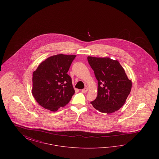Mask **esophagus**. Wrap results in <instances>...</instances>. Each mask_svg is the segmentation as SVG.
Returning <instances> with one entry per match:
<instances>
[{
	"label": "esophagus",
	"mask_w": 159,
	"mask_h": 159,
	"mask_svg": "<svg viewBox=\"0 0 159 159\" xmlns=\"http://www.w3.org/2000/svg\"><path fill=\"white\" fill-rule=\"evenodd\" d=\"M88 88H84V89H83L82 90V92H83V93H86L87 92H88Z\"/></svg>",
	"instance_id": "34e87169"
}]
</instances>
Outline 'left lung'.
Wrapping results in <instances>:
<instances>
[{
	"mask_svg": "<svg viewBox=\"0 0 159 159\" xmlns=\"http://www.w3.org/2000/svg\"><path fill=\"white\" fill-rule=\"evenodd\" d=\"M88 61L98 80V95L91 104L99 111L110 114L121 108L132 88L118 61L109 58L88 57Z\"/></svg>",
	"mask_w": 159,
	"mask_h": 159,
	"instance_id": "1",
	"label": "left lung"
}]
</instances>
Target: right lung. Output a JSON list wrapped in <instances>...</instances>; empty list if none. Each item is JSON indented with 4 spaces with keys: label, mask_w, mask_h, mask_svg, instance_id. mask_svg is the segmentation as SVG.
Segmentation results:
<instances>
[{
    "label": "right lung",
    "mask_w": 159,
    "mask_h": 159,
    "mask_svg": "<svg viewBox=\"0 0 159 159\" xmlns=\"http://www.w3.org/2000/svg\"><path fill=\"white\" fill-rule=\"evenodd\" d=\"M76 57L53 55L43 61L33 72L32 94L43 108L56 111L67 105L75 94L67 72Z\"/></svg>",
    "instance_id": "1"
}]
</instances>
